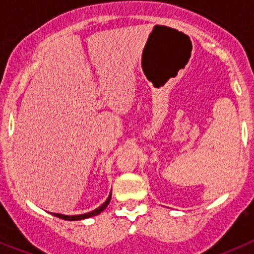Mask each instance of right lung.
<instances>
[{
    "label": "right lung",
    "mask_w": 254,
    "mask_h": 254,
    "mask_svg": "<svg viewBox=\"0 0 254 254\" xmlns=\"http://www.w3.org/2000/svg\"><path fill=\"white\" fill-rule=\"evenodd\" d=\"M111 198H112V193H109L108 198L105 199V202L102 203L98 208L95 210L90 211V212H86V214H80V215H64V214H56V212H51L52 215H55V216L60 217V219H64V220H68V221H77V220H84V219H89V217H93L96 216V215H99L102 211H104L107 208V206L109 205L111 202Z\"/></svg>",
    "instance_id": "add662e5"
}]
</instances>
